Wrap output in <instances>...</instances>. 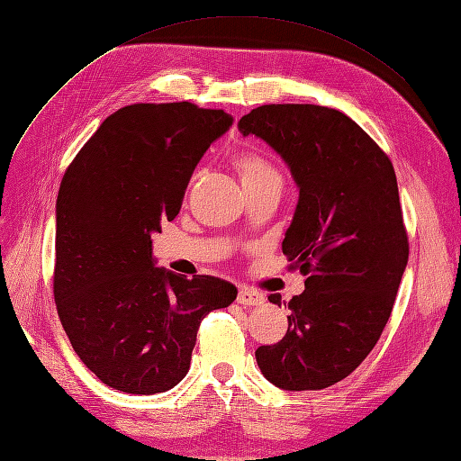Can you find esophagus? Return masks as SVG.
<instances>
[{"mask_svg": "<svg viewBox=\"0 0 461 461\" xmlns=\"http://www.w3.org/2000/svg\"><path fill=\"white\" fill-rule=\"evenodd\" d=\"M238 304H244V306H261L265 303V297L255 289L249 287H240L238 289V297H236Z\"/></svg>", "mask_w": 461, "mask_h": 461, "instance_id": "1", "label": "esophagus"}]
</instances>
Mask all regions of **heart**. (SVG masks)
<instances>
[{"label": "heart", "mask_w": 461, "mask_h": 461, "mask_svg": "<svg viewBox=\"0 0 461 461\" xmlns=\"http://www.w3.org/2000/svg\"><path fill=\"white\" fill-rule=\"evenodd\" d=\"M236 170L240 174L242 185H261V183H282L278 170H276L270 160L257 151H242L234 157Z\"/></svg>", "instance_id": "b5f03b06"}]
</instances>
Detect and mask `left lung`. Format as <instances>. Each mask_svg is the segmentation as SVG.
<instances>
[{
    "instance_id": "1",
    "label": "left lung",
    "mask_w": 461,
    "mask_h": 461,
    "mask_svg": "<svg viewBox=\"0 0 461 461\" xmlns=\"http://www.w3.org/2000/svg\"><path fill=\"white\" fill-rule=\"evenodd\" d=\"M238 131L265 140L297 183L282 251L306 276L287 304L285 337L257 348V365L276 388H329L371 354L409 261L395 170L339 109L268 104L244 115ZM268 301L282 306L280 294Z\"/></svg>"
}]
</instances>
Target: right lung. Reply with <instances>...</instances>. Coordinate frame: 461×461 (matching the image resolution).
Here are the masks:
<instances>
[{
	"mask_svg": "<svg viewBox=\"0 0 461 461\" xmlns=\"http://www.w3.org/2000/svg\"><path fill=\"white\" fill-rule=\"evenodd\" d=\"M232 126L223 109L132 104L68 167L57 198L54 303L81 361L109 388L153 395L189 373L200 321L236 287L155 267L151 234L172 221L198 160Z\"/></svg>",
	"mask_w": 461,
	"mask_h": 461,
	"instance_id": "add662e5",
	"label": "right lung"
}]
</instances>
